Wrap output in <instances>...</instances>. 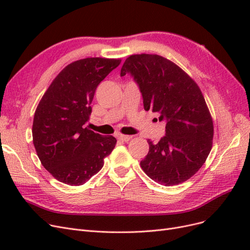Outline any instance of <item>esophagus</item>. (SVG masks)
<instances>
[{
    "instance_id": "1",
    "label": "esophagus",
    "mask_w": 250,
    "mask_h": 250,
    "mask_svg": "<svg viewBox=\"0 0 250 250\" xmlns=\"http://www.w3.org/2000/svg\"><path fill=\"white\" fill-rule=\"evenodd\" d=\"M118 139L120 140V141H122V142H128V141H130L131 139H132V137L131 135H125V134H120L119 137H118Z\"/></svg>"
}]
</instances>
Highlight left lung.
<instances>
[{"label": "left lung", "mask_w": 250, "mask_h": 250, "mask_svg": "<svg viewBox=\"0 0 250 250\" xmlns=\"http://www.w3.org/2000/svg\"><path fill=\"white\" fill-rule=\"evenodd\" d=\"M126 74L139 85L145 110L166 122L165 137L157 144L148 140L143 171L164 186L184 183L202 167L213 145V120L199 86L178 65L155 54L129 56L121 69V76Z\"/></svg>", "instance_id": "left-lung-1"}]
</instances>
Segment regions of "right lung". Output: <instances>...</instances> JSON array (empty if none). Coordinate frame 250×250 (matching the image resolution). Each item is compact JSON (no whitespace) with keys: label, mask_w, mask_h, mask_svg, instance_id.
<instances>
[{"label":"right lung","mask_w":250,"mask_h":250,"mask_svg":"<svg viewBox=\"0 0 250 250\" xmlns=\"http://www.w3.org/2000/svg\"><path fill=\"white\" fill-rule=\"evenodd\" d=\"M121 59L89 57L66 65L39 103L32 135L37 156L53 177L81 186L99 172L117 140L85 127L97 86Z\"/></svg>","instance_id":"right-lung-1"}]
</instances>
